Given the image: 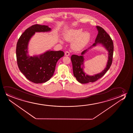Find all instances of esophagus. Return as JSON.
I'll return each mask as SVG.
<instances>
[{
	"mask_svg": "<svg viewBox=\"0 0 133 133\" xmlns=\"http://www.w3.org/2000/svg\"><path fill=\"white\" fill-rule=\"evenodd\" d=\"M65 56H69V52L68 51H66L65 52Z\"/></svg>",
	"mask_w": 133,
	"mask_h": 133,
	"instance_id": "obj_1",
	"label": "esophagus"
}]
</instances>
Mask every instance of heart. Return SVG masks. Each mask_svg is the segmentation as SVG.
Wrapping results in <instances>:
<instances>
[{
    "instance_id": "heart-1",
    "label": "heart",
    "mask_w": 133,
    "mask_h": 133,
    "mask_svg": "<svg viewBox=\"0 0 133 133\" xmlns=\"http://www.w3.org/2000/svg\"><path fill=\"white\" fill-rule=\"evenodd\" d=\"M65 39L68 41L74 40L72 43V47L75 50H80L89 41L90 35L87 31L84 32L82 29L70 30L64 35ZM61 43H63L60 40Z\"/></svg>"
}]
</instances>
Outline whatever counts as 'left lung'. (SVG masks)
<instances>
[{"mask_svg":"<svg viewBox=\"0 0 133 133\" xmlns=\"http://www.w3.org/2000/svg\"><path fill=\"white\" fill-rule=\"evenodd\" d=\"M97 29L98 34L95 40V43L88 49L82 52L81 55H72L71 57V60L73 65V73L74 76L77 80L81 84H86L90 82H94L101 78L105 75L107 71L109 69L111 65L113 60L114 52V44L109 35L106 33L104 29L100 26H97ZM98 44H102L108 52V60L107 67L104 71L100 73L90 76L87 75L83 71L84 58L83 55L88 50L93 46H96Z\"/></svg>","mask_w":133,"mask_h":133,"instance_id":"1","label":"left lung"}]
</instances>
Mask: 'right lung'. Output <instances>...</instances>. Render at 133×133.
<instances>
[{"label":"right lung","instance_id":"add662e5","mask_svg":"<svg viewBox=\"0 0 133 133\" xmlns=\"http://www.w3.org/2000/svg\"><path fill=\"white\" fill-rule=\"evenodd\" d=\"M51 30L48 26L35 24L26 29L18 39L16 46L17 64L21 72L28 80L35 84L49 80L55 72L57 62L64 56L62 51H49L39 55H28V44L35 32Z\"/></svg>","mask_w":133,"mask_h":133}]
</instances>
